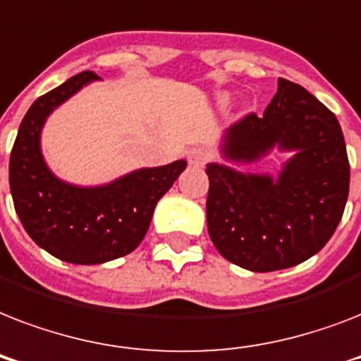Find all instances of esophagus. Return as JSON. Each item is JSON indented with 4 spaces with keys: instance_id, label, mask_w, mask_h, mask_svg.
I'll list each match as a JSON object with an SVG mask.
<instances>
[{
    "instance_id": "obj_1",
    "label": "esophagus",
    "mask_w": 361,
    "mask_h": 361,
    "mask_svg": "<svg viewBox=\"0 0 361 361\" xmlns=\"http://www.w3.org/2000/svg\"><path fill=\"white\" fill-rule=\"evenodd\" d=\"M187 161L192 166H204V164L209 161V152L206 147H191L189 152H187Z\"/></svg>"
}]
</instances>
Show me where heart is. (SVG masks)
Instances as JSON below:
<instances>
[{"label":"heart","instance_id":"obj_1","mask_svg":"<svg viewBox=\"0 0 361 361\" xmlns=\"http://www.w3.org/2000/svg\"><path fill=\"white\" fill-rule=\"evenodd\" d=\"M221 103H223V104L228 103V97H226V95H223V97H221Z\"/></svg>","mask_w":361,"mask_h":361}]
</instances>
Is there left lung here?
I'll return each mask as SVG.
<instances>
[{
  "instance_id": "8db88e82",
  "label": "left lung",
  "mask_w": 361,
  "mask_h": 361,
  "mask_svg": "<svg viewBox=\"0 0 361 361\" xmlns=\"http://www.w3.org/2000/svg\"><path fill=\"white\" fill-rule=\"evenodd\" d=\"M274 146L296 152L277 180L208 164L206 217L217 251L251 271L307 260L328 243L345 212L350 164L341 125L305 87L279 78L264 116L226 130L223 153L251 163Z\"/></svg>"
}]
</instances>
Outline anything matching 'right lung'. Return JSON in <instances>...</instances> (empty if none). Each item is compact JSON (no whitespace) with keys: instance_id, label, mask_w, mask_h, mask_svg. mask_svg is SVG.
Listing matches in <instances>:
<instances>
[{"instance_id":"add662e5","label":"right lung","mask_w":361,"mask_h":361,"mask_svg":"<svg viewBox=\"0 0 361 361\" xmlns=\"http://www.w3.org/2000/svg\"><path fill=\"white\" fill-rule=\"evenodd\" d=\"M92 80L99 76L84 71L37 99L20 123L8 161V185L20 223L37 245L71 264H103L135 251L159 198L187 166L181 159L101 187L58 180L41 155L42 125L56 106Z\"/></svg>"}]
</instances>
